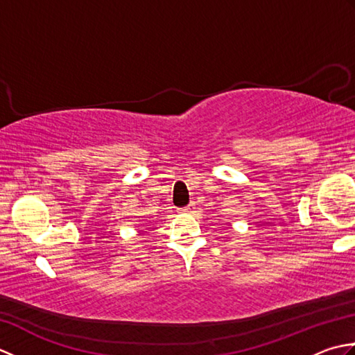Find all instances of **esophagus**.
I'll return each mask as SVG.
<instances>
[{
	"label": "esophagus",
	"instance_id": "esophagus-1",
	"mask_svg": "<svg viewBox=\"0 0 355 355\" xmlns=\"http://www.w3.org/2000/svg\"><path fill=\"white\" fill-rule=\"evenodd\" d=\"M183 212H184V214H193V212H195V202H191L189 206H186V207L183 209Z\"/></svg>",
	"mask_w": 355,
	"mask_h": 355
}]
</instances>
